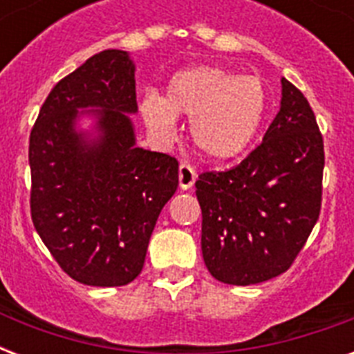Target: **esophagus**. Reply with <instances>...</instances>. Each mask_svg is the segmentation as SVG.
Returning a JSON list of instances; mask_svg holds the SVG:
<instances>
[{"label":"esophagus","instance_id":"esophagus-1","mask_svg":"<svg viewBox=\"0 0 354 354\" xmlns=\"http://www.w3.org/2000/svg\"><path fill=\"white\" fill-rule=\"evenodd\" d=\"M178 180H180V189L187 191L196 182V171L191 165H187V163H182L180 169H178Z\"/></svg>","mask_w":354,"mask_h":354}]
</instances>
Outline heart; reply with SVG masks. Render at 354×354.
<instances>
[{"mask_svg": "<svg viewBox=\"0 0 354 354\" xmlns=\"http://www.w3.org/2000/svg\"><path fill=\"white\" fill-rule=\"evenodd\" d=\"M270 106V93L257 77L198 64L178 69L165 95L145 91L139 115L158 141L174 138L176 118H189V136L200 154L213 161L235 160L257 138Z\"/></svg>", "mask_w": 354, "mask_h": 354, "instance_id": "heart-1", "label": "heart"}]
</instances>
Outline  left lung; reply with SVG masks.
I'll list each match as a JSON object with an SVG mask.
<instances>
[{"instance_id":"obj_1","label":"left lung","mask_w":354,"mask_h":354,"mask_svg":"<svg viewBox=\"0 0 354 354\" xmlns=\"http://www.w3.org/2000/svg\"><path fill=\"white\" fill-rule=\"evenodd\" d=\"M324 138L308 101L281 79V108L263 143L236 167L196 180L202 255L227 285H257L290 268L319 216Z\"/></svg>"}]
</instances>
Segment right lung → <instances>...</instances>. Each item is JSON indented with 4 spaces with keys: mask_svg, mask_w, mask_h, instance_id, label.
<instances>
[{
    "mask_svg": "<svg viewBox=\"0 0 354 354\" xmlns=\"http://www.w3.org/2000/svg\"><path fill=\"white\" fill-rule=\"evenodd\" d=\"M133 73L127 51L97 53L53 88L30 130L32 224L82 285L122 286L141 274L178 189V161L136 145ZM84 115L91 131L76 127Z\"/></svg>",
    "mask_w": 354,
    "mask_h": 354,
    "instance_id": "right-lung-1",
    "label": "right lung"
}]
</instances>
